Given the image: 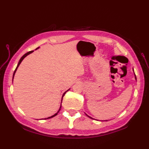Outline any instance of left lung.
<instances>
[{
  "mask_svg": "<svg viewBox=\"0 0 149 149\" xmlns=\"http://www.w3.org/2000/svg\"><path fill=\"white\" fill-rule=\"evenodd\" d=\"M135 75V74H134ZM135 79H136V75H135ZM88 117H89V118H91V117H90V116H88V115H87ZM93 119V118H92ZM106 121H107V120H106Z\"/></svg>",
  "mask_w": 149,
  "mask_h": 149,
  "instance_id": "obj_1",
  "label": "left lung"
}]
</instances>
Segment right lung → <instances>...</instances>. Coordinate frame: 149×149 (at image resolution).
<instances>
[{
	"instance_id": "add662e5",
	"label": "right lung",
	"mask_w": 149,
	"mask_h": 149,
	"mask_svg": "<svg viewBox=\"0 0 149 149\" xmlns=\"http://www.w3.org/2000/svg\"><path fill=\"white\" fill-rule=\"evenodd\" d=\"M39 47H38L37 49H38ZM33 52V50H31V51H29V52H27L26 54H25L22 57V58H20V61H19V62H18V65H17V68H16V69H15V72H14V73H13V78H14V75H15V72H16V71H17V68H18V66L20 65V64L21 63V62L22 61V60H23L24 59V58H26V57L27 56V55H29V54H31V53H32ZM67 91H68V90H67ZM66 91H65V92L63 93V97H62V100H63V97H64V95H65V93H66ZM61 106H60V108H59V111L58 112H57L56 114H54V115H52V116H50V117H49V118H45V119H49V118H52V117H54V116H56L57 115H58V113H59V111H60V109H61Z\"/></svg>"
}]
</instances>
